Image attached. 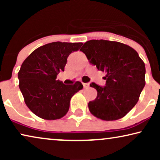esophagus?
Segmentation results:
<instances>
[{"label": "esophagus", "instance_id": "1", "mask_svg": "<svg viewBox=\"0 0 160 160\" xmlns=\"http://www.w3.org/2000/svg\"><path fill=\"white\" fill-rule=\"evenodd\" d=\"M83 86H84V88L87 89L89 87V83H83Z\"/></svg>", "mask_w": 160, "mask_h": 160}]
</instances>
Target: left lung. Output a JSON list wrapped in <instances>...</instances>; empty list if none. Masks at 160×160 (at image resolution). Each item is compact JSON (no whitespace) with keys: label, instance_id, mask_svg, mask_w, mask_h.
Listing matches in <instances>:
<instances>
[{"label":"left lung","instance_id":"1","mask_svg":"<svg viewBox=\"0 0 160 160\" xmlns=\"http://www.w3.org/2000/svg\"><path fill=\"white\" fill-rule=\"evenodd\" d=\"M80 50L106 74L105 87L90 84L98 92L95 100L88 103L90 113L104 121L124 117L136 105L145 86L143 61L134 49L117 41L90 40Z\"/></svg>","mask_w":160,"mask_h":160}]
</instances>
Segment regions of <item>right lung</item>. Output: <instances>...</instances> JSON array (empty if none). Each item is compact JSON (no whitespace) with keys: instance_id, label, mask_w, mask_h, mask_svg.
<instances>
[{"instance_id":"obj_1","label":"right lung","mask_w":160,"mask_h":160,"mask_svg":"<svg viewBox=\"0 0 160 160\" xmlns=\"http://www.w3.org/2000/svg\"><path fill=\"white\" fill-rule=\"evenodd\" d=\"M82 43L52 42L34 50L21 65L19 87L25 102L34 114L47 120L59 119L68 113L70 100L83 88L80 82L64 84L56 80L64 71L67 58Z\"/></svg>"}]
</instances>
